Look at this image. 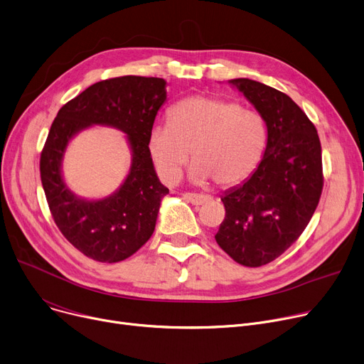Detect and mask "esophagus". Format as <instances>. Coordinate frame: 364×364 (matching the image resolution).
Instances as JSON below:
<instances>
[{
    "label": "esophagus",
    "mask_w": 364,
    "mask_h": 364,
    "mask_svg": "<svg viewBox=\"0 0 364 364\" xmlns=\"http://www.w3.org/2000/svg\"><path fill=\"white\" fill-rule=\"evenodd\" d=\"M183 197L194 205H201V204H205L208 201H211V197L210 196H203V194H192V192H186V194H183Z\"/></svg>",
    "instance_id": "obj_1"
}]
</instances>
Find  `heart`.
Wrapping results in <instances>:
<instances>
[{
	"label": "heart",
	"mask_w": 364,
	"mask_h": 364,
	"mask_svg": "<svg viewBox=\"0 0 364 364\" xmlns=\"http://www.w3.org/2000/svg\"><path fill=\"white\" fill-rule=\"evenodd\" d=\"M266 146L260 114L238 102L211 95H192L168 112V123L154 124L148 151L160 178L176 183L192 156L189 178L196 183L238 185L259 167Z\"/></svg>",
	"instance_id": "1"
}]
</instances>
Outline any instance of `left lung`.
Returning <instances> with one entry per match:
<instances>
[{"label": "left lung", "instance_id": "left-lung-1", "mask_svg": "<svg viewBox=\"0 0 364 364\" xmlns=\"http://www.w3.org/2000/svg\"><path fill=\"white\" fill-rule=\"evenodd\" d=\"M267 127L263 159L254 173L222 196L225 220L215 238L248 267L273 262L309 225L323 188L322 146L314 124L287 94L257 80H228Z\"/></svg>", "mask_w": 364, "mask_h": 364}]
</instances>
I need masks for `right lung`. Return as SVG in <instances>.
Masks as SVG:
<instances>
[{
	"mask_svg": "<svg viewBox=\"0 0 364 364\" xmlns=\"http://www.w3.org/2000/svg\"><path fill=\"white\" fill-rule=\"evenodd\" d=\"M161 77L122 76L91 85L64 104L41 154V181L55 225L87 257L117 263L131 257L156 229L161 200L160 182L148 151V135L167 100ZM92 125L114 127L132 149L130 172L121 186L102 199L76 196L62 176V160L71 139Z\"/></svg>",
	"mask_w": 364,
	"mask_h": 364,
	"instance_id": "1",
	"label": "right lung"
}]
</instances>
